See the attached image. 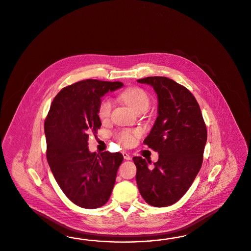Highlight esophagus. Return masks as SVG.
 <instances>
[{
  "mask_svg": "<svg viewBox=\"0 0 251 251\" xmlns=\"http://www.w3.org/2000/svg\"><path fill=\"white\" fill-rule=\"evenodd\" d=\"M122 155H123L124 159H126V160H130V159H131V157H130V155H129V154H127L126 152H122Z\"/></svg>",
  "mask_w": 251,
  "mask_h": 251,
  "instance_id": "1",
  "label": "esophagus"
}]
</instances>
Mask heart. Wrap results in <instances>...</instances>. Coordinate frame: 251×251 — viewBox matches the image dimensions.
Listing matches in <instances>:
<instances>
[{
	"label": "heart",
	"instance_id": "obj_1",
	"mask_svg": "<svg viewBox=\"0 0 251 251\" xmlns=\"http://www.w3.org/2000/svg\"><path fill=\"white\" fill-rule=\"evenodd\" d=\"M121 101L129 105L135 112L147 111L150 105V97L147 92L139 87H130L121 93ZM113 108V102L109 98H104L98 106V117L101 121H106ZM140 135L139 130H122L119 133L118 139L126 147H130L134 144L135 139Z\"/></svg>",
	"mask_w": 251,
	"mask_h": 251
}]
</instances>
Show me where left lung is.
I'll use <instances>...</instances> for the list:
<instances>
[{
  "label": "left lung",
  "mask_w": 251,
  "mask_h": 251,
  "mask_svg": "<svg viewBox=\"0 0 251 251\" xmlns=\"http://www.w3.org/2000/svg\"><path fill=\"white\" fill-rule=\"evenodd\" d=\"M154 88L157 118L144 144L159 156L154 166L134 156L141 196L154 207L176 203L190 188L203 162L207 128L199 103L190 91L166 77L137 80Z\"/></svg>",
  "instance_id": "left-lung-1"
}]
</instances>
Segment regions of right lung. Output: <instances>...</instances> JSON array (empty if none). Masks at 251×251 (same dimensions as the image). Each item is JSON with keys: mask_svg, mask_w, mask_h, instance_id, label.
I'll return each instance as SVG.
<instances>
[{"mask_svg": "<svg viewBox=\"0 0 251 251\" xmlns=\"http://www.w3.org/2000/svg\"><path fill=\"white\" fill-rule=\"evenodd\" d=\"M122 86L121 81L89 78L65 87L45 119L48 164L61 190L78 207H102L112 193L123 156L91 153L88 139L102 125L98 117L102 96Z\"/></svg>", "mask_w": 251, "mask_h": 251, "instance_id": "add662e5", "label": "right lung"}]
</instances>
